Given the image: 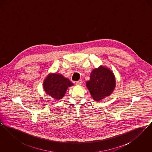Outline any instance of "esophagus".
Listing matches in <instances>:
<instances>
[{"label": "esophagus", "instance_id": "1", "mask_svg": "<svg viewBox=\"0 0 152 152\" xmlns=\"http://www.w3.org/2000/svg\"><path fill=\"white\" fill-rule=\"evenodd\" d=\"M76 86H81L82 84V81L81 80H79L78 81H76L75 83Z\"/></svg>", "mask_w": 152, "mask_h": 152}]
</instances>
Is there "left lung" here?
Listing matches in <instances>:
<instances>
[{
	"label": "left lung",
	"instance_id": "8db88e82",
	"mask_svg": "<svg viewBox=\"0 0 152 152\" xmlns=\"http://www.w3.org/2000/svg\"><path fill=\"white\" fill-rule=\"evenodd\" d=\"M114 73L103 65L96 68L90 75V79L86 82V86L94 101H100L110 96L116 87Z\"/></svg>",
	"mask_w": 152,
	"mask_h": 152
}]
</instances>
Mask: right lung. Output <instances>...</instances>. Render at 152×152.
<instances>
[{
  "mask_svg": "<svg viewBox=\"0 0 152 152\" xmlns=\"http://www.w3.org/2000/svg\"><path fill=\"white\" fill-rule=\"evenodd\" d=\"M73 86V84L68 78L57 73L48 74L43 84L44 91L46 94L56 100L61 99L64 96L68 87Z\"/></svg>",
  "mask_w": 152,
  "mask_h": 152,
  "instance_id": "right-lung-1",
  "label": "right lung"
}]
</instances>
